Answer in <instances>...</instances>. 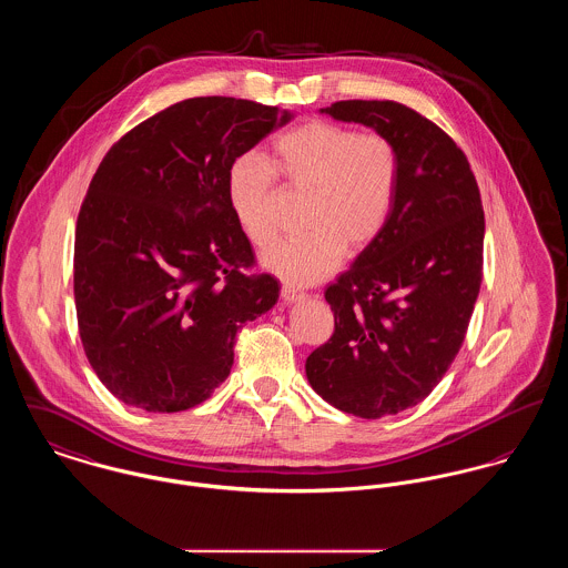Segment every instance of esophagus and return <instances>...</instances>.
Listing matches in <instances>:
<instances>
[{
    "instance_id": "esophagus-1",
    "label": "esophagus",
    "mask_w": 568,
    "mask_h": 568,
    "mask_svg": "<svg viewBox=\"0 0 568 568\" xmlns=\"http://www.w3.org/2000/svg\"><path fill=\"white\" fill-rule=\"evenodd\" d=\"M280 295H282L284 304H295V302H300V300H304V297H306V293H304L302 288H297V286H291V284H284Z\"/></svg>"
}]
</instances>
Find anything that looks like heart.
I'll list each match as a JSON object with an SVG mask.
<instances>
[{
	"label": "heart",
	"mask_w": 568,
	"mask_h": 568,
	"mask_svg": "<svg viewBox=\"0 0 568 568\" xmlns=\"http://www.w3.org/2000/svg\"><path fill=\"white\" fill-rule=\"evenodd\" d=\"M399 154L382 134L312 121L277 136L264 158H239L227 171V204L245 236L264 247L275 236L273 178L306 193L304 236L280 241L262 266L291 284L329 275L341 256H358L384 232L399 189Z\"/></svg>",
	"instance_id": "1"
}]
</instances>
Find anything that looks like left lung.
Instances as JSON below:
<instances>
[{"instance_id":"1","label":"left lung","mask_w":568,"mask_h":568,"mask_svg":"<svg viewBox=\"0 0 568 568\" xmlns=\"http://www.w3.org/2000/svg\"><path fill=\"white\" fill-rule=\"evenodd\" d=\"M321 112L373 128L399 154L390 219L327 286L334 334L306 361L327 404L382 418L420 404L465 343L481 284V197L465 152L413 108L347 100Z\"/></svg>"}]
</instances>
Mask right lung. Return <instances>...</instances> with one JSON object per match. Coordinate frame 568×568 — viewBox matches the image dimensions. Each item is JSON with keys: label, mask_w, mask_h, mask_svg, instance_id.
<instances>
[{"label": "right lung", "mask_w": 568, "mask_h": 568, "mask_svg": "<svg viewBox=\"0 0 568 568\" xmlns=\"http://www.w3.org/2000/svg\"><path fill=\"white\" fill-rule=\"evenodd\" d=\"M288 110L193 98L139 123L103 155L75 225L73 295L103 386L148 413H182L234 364L239 329L280 284L250 273L252 243L227 204V171Z\"/></svg>", "instance_id": "1"}]
</instances>
